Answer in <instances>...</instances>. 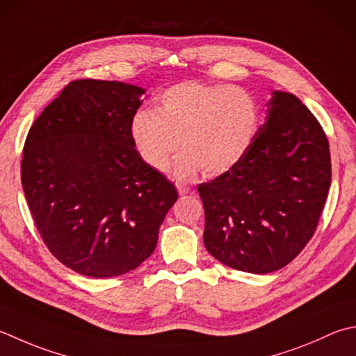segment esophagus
<instances>
[{"label": "esophagus", "instance_id": "obj_1", "mask_svg": "<svg viewBox=\"0 0 356 356\" xmlns=\"http://www.w3.org/2000/svg\"><path fill=\"white\" fill-rule=\"evenodd\" d=\"M176 188H177V191H179V194L180 196H182V194H188L190 193V190H191V186L188 185V184H185V182H176Z\"/></svg>", "mask_w": 356, "mask_h": 356}]
</instances>
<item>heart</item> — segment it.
I'll use <instances>...</instances> for the list:
<instances>
[{
	"mask_svg": "<svg viewBox=\"0 0 356 356\" xmlns=\"http://www.w3.org/2000/svg\"><path fill=\"white\" fill-rule=\"evenodd\" d=\"M257 127L259 106L245 89L182 81L163 90L154 109L143 108L132 117L131 137L152 170L165 171L180 148V176L200 168L219 176L247 154Z\"/></svg>",
	"mask_w": 356,
	"mask_h": 356,
	"instance_id": "heart-1",
	"label": "heart"
}]
</instances>
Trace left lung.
Masks as SVG:
<instances>
[{"mask_svg":"<svg viewBox=\"0 0 356 356\" xmlns=\"http://www.w3.org/2000/svg\"><path fill=\"white\" fill-rule=\"evenodd\" d=\"M330 182L321 123L298 97L275 90L247 154L197 186L208 253L248 273L285 267L315 234Z\"/></svg>","mask_w":356,"mask_h":356,"instance_id":"8db88e82","label":"left lung"}]
</instances>
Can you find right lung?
<instances>
[{"label":"right lung","mask_w":356,"mask_h":356,"mask_svg":"<svg viewBox=\"0 0 356 356\" xmlns=\"http://www.w3.org/2000/svg\"><path fill=\"white\" fill-rule=\"evenodd\" d=\"M142 88L74 80L27 132L21 184L35 225L63 266L90 277L128 273L148 259L177 200L131 137Z\"/></svg>","instance_id":"1"}]
</instances>
